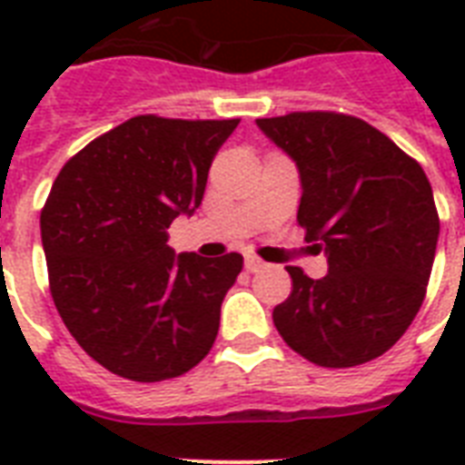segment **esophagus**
Segmentation results:
<instances>
[{"mask_svg": "<svg viewBox=\"0 0 465 465\" xmlns=\"http://www.w3.org/2000/svg\"><path fill=\"white\" fill-rule=\"evenodd\" d=\"M265 268V262L261 258H255V255H246V270L248 272H261Z\"/></svg>", "mask_w": 465, "mask_h": 465, "instance_id": "1", "label": "esophagus"}]
</instances>
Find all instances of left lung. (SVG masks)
Returning a JSON list of instances; mask_svg holds the SVG:
<instances>
[{"mask_svg": "<svg viewBox=\"0 0 465 465\" xmlns=\"http://www.w3.org/2000/svg\"><path fill=\"white\" fill-rule=\"evenodd\" d=\"M255 123L297 163V222L328 258L321 280L287 268L292 294L272 311L275 328L318 367L381 357L418 316L432 272L440 214L425 171L352 115L309 111Z\"/></svg>", "mask_w": 465, "mask_h": 465, "instance_id": "obj_1", "label": "left lung"}]
</instances>
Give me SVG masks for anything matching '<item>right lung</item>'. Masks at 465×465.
<instances>
[{"label": "right lung", "instance_id": "add662e5", "mask_svg": "<svg viewBox=\"0 0 465 465\" xmlns=\"http://www.w3.org/2000/svg\"><path fill=\"white\" fill-rule=\"evenodd\" d=\"M233 120L137 115L62 166L40 212L53 302L82 350L130 381L200 364L243 255H175L166 229L200 207Z\"/></svg>", "mask_w": 465, "mask_h": 465}]
</instances>
